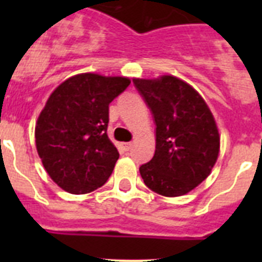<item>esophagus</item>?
Listing matches in <instances>:
<instances>
[{"label": "esophagus", "instance_id": "obj_1", "mask_svg": "<svg viewBox=\"0 0 262 262\" xmlns=\"http://www.w3.org/2000/svg\"><path fill=\"white\" fill-rule=\"evenodd\" d=\"M131 147H133V143H123V149L124 151H129L131 149Z\"/></svg>", "mask_w": 262, "mask_h": 262}]
</instances>
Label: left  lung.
Returning <instances> with one entry per match:
<instances>
[{
  "instance_id": "1",
  "label": "left lung",
  "mask_w": 262,
  "mask_h": 262,
  "mask_svg": "<svg viewBox=\"0 0 262 262\" xmlns=\"http://www.w3.org/2000/svg\"><path fill=\"white\" fill-rule=\"evenodd\" d=\"M156 126V149L139 170L152 191L180 196L211 173L219 155V133L205 99L173 76L134 78Z\"/></svg>"
}]
</instances>
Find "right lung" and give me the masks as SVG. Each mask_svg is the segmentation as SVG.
I'll return each mask as SVG.
<instances>
[{"label":"right lung","instance_id":"obj_1","mask_svg":"<svg viewBox=\"0 0 262 262\" xmlns=\"http://www.w3.org/2000/svg\"><path fill=\"white\" fill-rule=\"evenodd\" d=\"M129 82L82 73L48 98L36 122V149L50 177L66 191L90 193L113 173L119 154L107 136L108 105Z\"/></svg>","mask_w":262,"mask_h":262}]
</instances>
